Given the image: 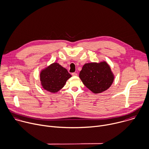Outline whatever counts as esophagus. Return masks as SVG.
I'll use <instances>...</instances> for the list:
<instances>
[{
	"label": "esophagus",
	"mask_w": 149,
	"mask_h": 149,
	"mask_svg": "<svg viewBox=\"0 0 149 149\" xmlns=\"http://www.w3.org/2000/svg\"><path fill=\"white\" fill-rule=\"evenodd\" d=\"M72 75L73 76H77V74L76 73H72Z\"/></svg>",
	"instance_id": "34e87169"
}]
</instances>
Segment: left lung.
I'll list each match as a JSON object with an SVG mask.
<instances>
[{"instance_id":"8db88e82","label":"left lung","mask_w":149,"mask_h":149,"mask_svg":"<svg viewBox=\"0 0 149 149\" xmlns=\"http://www.w3.org/2000/svg\"><path fill=\"white\" fill-rule=\"evenodd\" d=\"M79 77L84 86L94 93H100L107 90L114 80L111 68L104 61L84 64Z\"/></svg>"}]
</instances>
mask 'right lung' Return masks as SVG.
Returning <instances> with one entry per match:
<instances>
[{
  "mask_svg": "<svg viewBox=\"0 0 149 149\" xmlns=\"http://www.w3.org/2000/svg\"><path fill=\"white\" fill-rule=\"evenodd\" d=\"M72 76L68 70L57 63H53L42 70L40 73L41 85L51 93L57 92L65 85Z\"/></svg>",
  "mask_w": 149,
  "mask_h": 149,
  "instance_id": "obj_1",
  "label": "right lung"
}]
</instances>
